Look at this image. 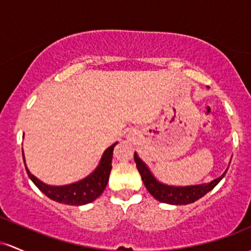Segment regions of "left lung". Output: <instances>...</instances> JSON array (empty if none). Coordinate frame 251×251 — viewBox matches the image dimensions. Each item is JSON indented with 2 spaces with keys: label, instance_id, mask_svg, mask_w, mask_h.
I'll return each instance as SVG.
<instances>
[{
  "label": "left lung",
  "instance_id": "left-lung-1",
  "mask_svg": "<svg viewBox=\"0 0 251 251\" xmlns=\"http://www.w3.org/2000/svg\"><path fill=\"white\" fill-rule=\"evenodd\" d=\"M134 159L135 162H136L137 170H139L141 174V178L143 180V184H145L148 192L159 201L167 202V204L172 205H186L201 199V197H204L207 192H210L224 178L225 173L227 171H225L219 178L212 180L210 184L186 187H174L157 181L153 176V174L151 173V171L148 170L147 166L145 165V162L140 160V157L136 155V153L134 154Z\"/></svg>",
  "mask_w": 251,
  "mask_h": 251
}]
</instances>
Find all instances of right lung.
Wrapping results in <instances>:
<instances>
[{
	"mask_svg": "<svg viewBox=\"0 0 251 251\" xmlns=\"http://www.w3.org/2000/svg\"><path fill=\"white\" fill-rule=\"evenodd\" d=\"M117 145L110 146L105 151H104L102 159H100V165L96 168L94 173L90 174L85 179L80 181L75 182L71 185H65V186H50V185L44 184L40 180L36 179L26 166V171L28 176L35 184V186L41 191L42 193L46 194L52 201L61 202V204L67 205H84L94 201L96 198L103 193L105 190L106 184L109 181V176L111 172V160L112 153H114V147ZM25 162V157H24Z\"/></svg>",
	"mask_w": 251,
	"mask_h": 251,
	"instance_id": "right-lung-1",
	"label": "right lung"
}]
</instances>
